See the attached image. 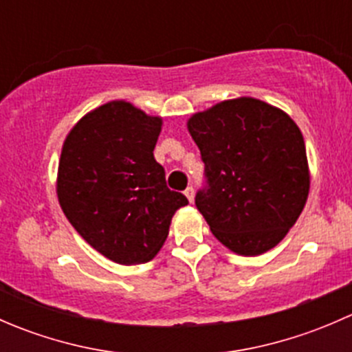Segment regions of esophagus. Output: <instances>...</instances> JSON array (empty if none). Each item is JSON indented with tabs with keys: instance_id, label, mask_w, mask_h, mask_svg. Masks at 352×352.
<instances>
[{
	"instance_id": "esophagus-1",
	"label": "esophagus",
	"mask_w": 352,
	"mask_h": 352,
	"mask_svg": "<svg viewBox=\"0 0 352 352\" xmlns=\"http://www.w3.org/2000/svg\"><path fill=\"white\" fill-rule=\"evenodd\" d=\"M184 194H186V197L189 199V202L194 201V187H187L186 192H184Z\"/></svg>"
}]
</instances>
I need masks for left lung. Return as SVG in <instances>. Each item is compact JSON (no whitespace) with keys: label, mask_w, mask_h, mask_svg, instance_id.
<instances>
[{"label":"left lung","mask_w":352,"mask_h":352,"mask_svg":"<svg viewBox=\"0 0 352 352\" xmlns=\"http://www.w3.org/2000/svg\"><path fill=\"white\" fill-rule=\"evenodd\" d=\"M206 187L196 206L212 235L239 255L276 247L310 190L303 134L281 109L252 97L219 102L187 120Z\"/></svg>","instance_id":"1"}]
</instances>
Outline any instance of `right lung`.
Masks as SVG:
<instances>
[{
	"instance_id": "1",
	"label": "right lung",
	"mask_w": 352,
	"mask_h": 352,
	"mask_svg": "<svg viewBox=\"0 0 352 352\" xmlns=\"http://www.w3.org/2000/svg\"><path fill=\"white\" fill-rule=\"evenodd\" d=\"M162 117L124 100L81 117L66 136L58 168L59 204L73 228L122 265L151 261L175 211L189 204L170 190L153 150Z\"/></svg>"
}]
</instances>
